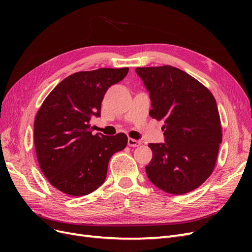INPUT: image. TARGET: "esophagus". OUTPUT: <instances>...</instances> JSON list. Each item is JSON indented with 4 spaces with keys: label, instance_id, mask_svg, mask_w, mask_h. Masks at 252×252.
Segmentation results:
<instances>
[{
    "label": "esophagus",
    "instance_id": "esophagus-1",
    "mask_svg": "<svg viewBox=\"0 0 252 252\" xmlns=\"http://www.w3.org/2000/svg\"><path fill=\"white\" fill-rule=\"evenodd\" d=\"M128 145L130 147H138L141 145V141H138V140H134V139H131L129 138L128 139Z\"/></svg>",
    "mask_w": 252,
    "mask_h": 252
}]
</instances>
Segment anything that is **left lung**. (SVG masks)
<instances>
[{"mask_svg":"<svg viewBox=\"0 0 252 252\" xmlns=\"http://www.w3.org/2000/svg\"><path fill=\"white\" fill-rule=\"evenodd\" d=\"M135 71L149 91L150 117L164 122L165 143L148 145L152 158L147 177L168 193L192 191L210 177L222 143L216 98L179 68L138 67Z\"/></svg>","mask_w":252,"mask_h":252,"instance_id":"1","label":"left lung"}]
</instances>
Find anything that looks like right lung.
Segmentation results:
<instances>
[{"instance_id": "1", "label": "right lung", "mask_w": 252, "mask_h": 252, "mask_svg": "<svg viewBox=\"0 0 252 252\" xmlns=\"http://www.w3.org/2000/svg\"><path fill=\"white\" fill-rule=\"evenodd\" d=\"M129 68L75 72L53 88L34 119V147L40 168L50 184L73 196L100 187L109 159L123 150L125 133L93 134L90 119L101 116L107 89L123 80Z\"/></svg>"}]
</instances>
